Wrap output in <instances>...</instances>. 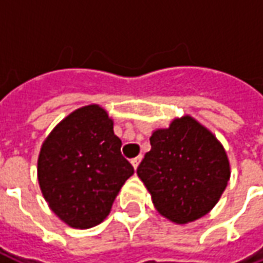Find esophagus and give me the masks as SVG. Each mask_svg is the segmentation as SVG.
Wrapping results in <instances>:
<instances>
[{"instance_id":"1","label":"esophagus","mask_w":263,"mask_h":263,"mask_svg":"<svg viewBox=\"0 0 263 263\" xmlns=\"http://www.w3.org/2000/svg\"><path fill=\"white\" fill-rule=\"evenodd\" d=\"M141 159H142V158H141V156H138V158H135V159L131 160V163H132V166H134V169H137L138 165H139V162H141Z\"/></svg>"}]
</instances>
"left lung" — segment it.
<instances>
[{"mask_svg": "<svg viewBox=\"0 0 263 263\" xmlns=\"http://www.w3.org/2000/svg\"><path fill=\"white\" fill-rule=\"evenodd\" d=\"M149 141L151 151L137 173L158 213L175 224L210 213L231 176L226 149L214 134L184 115L155 129Z\"/></svg>", "mask_w": 263, "mask_h": 263, "instance_id": "left-lung-1", "label": "left lung"}]
</instances>
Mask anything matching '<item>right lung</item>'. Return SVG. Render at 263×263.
Here are the masks:
<instances>
[{
  "mask_svg": "<svg viewBox=\"0 0 263 263\" xmlns=\"http://www.w3.org/2000/svg\"><path fill=\"white\" fill-rule=\"evenodd\" d=\"M114 121L98 104L74 109L43 141L37 182L49 209L71 228L107 218L134 167L121 155Z\"/></svg>",
  "mask_w": 263,
  "mask_h": 263,
  "instance_id": "obj_1",
  "label": "right lung"
}]
</instances>
